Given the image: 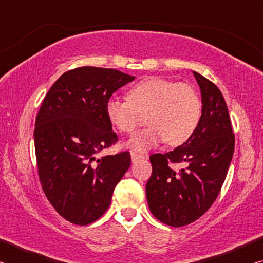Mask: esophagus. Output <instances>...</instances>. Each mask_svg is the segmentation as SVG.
Masks as SVG:
<instances>
[{
    "label": "esophagus",
    "instance_id": "esophagus-1",
    "mask_svg": "<svg viewBox=\"0 0 263 263\" xmlns=\"http://www.w3.org/2000/svg\"><path fill=\"white\" fill-rule=\"evenodd\" d=\"M140 159H144V155H140V154H138V153H136V152H131V160H132V162H137L138 160H140Z\"/></svg>",
    "mask_w": 263,
    "mask_h": 263
}]
</instances>
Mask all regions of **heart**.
Listing matches in <instances>:
<instances>
[{
    "label": "heart",
    "instance_id": "1",
    "mask_svg": "<svg viewBox=\"0 0 263 263\" xmlns=\"http://www.w3.org/2000/svg\"><path fill=\"white\" fill-rule=\"evenodd\" d=\"M202 100L195 89L185 83L162 78H149L136 83L128 90V99L111 96L105 114L111 125L122 133H131L147 114L149 125L136 132L127 147L145 153L167 142L179 146L188 141L201 123Z\"/></svg>",
    "mask_w": 263,
    "mask_h": 263
}]
</instances>
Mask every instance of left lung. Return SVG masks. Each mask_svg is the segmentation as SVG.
Wrapping results in <instances>:
<instances>
[{"label": "left lung", "mask_w": 263, "mask_h": 263, "mask_svg": "<svg viewBox=\"0 0 263 263\" xmlns=\"http://www.w3.org/2000/svg\"><path fill=\"white\" fill-rule=\"evenodd\" d=\"M202 95V118L188 141L172 152L149 157L152 175L146 184L148 208L163 224L181 228L198 219L216 201L234 152L229 110L216 84L193 72ZM184 163L176 173L171 163Z\"/></svg>", "instance_id": "obj_1"}]
</instances>
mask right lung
I'll return each instance as SVG.
<instances>
[{
    "label": "right lung",
    "instance_id": "add662e5",
    "mask_svg": "<svg viewBox=\"0 0 263 263\" xmlns=\"http://www.w3.org/2000/svg\"><path fill=\"white\" fill-rule=\"evenodd\" d=\"M133 80L117 69L79 67L62 74L43 101L33 133L39 179L53 208L73 224L103 216L130 167L127 151L97 154L118 140L106 101Z\"/></svg>",
    "mask_w": 263,
    "mask_h": 263
}]
</instances>
